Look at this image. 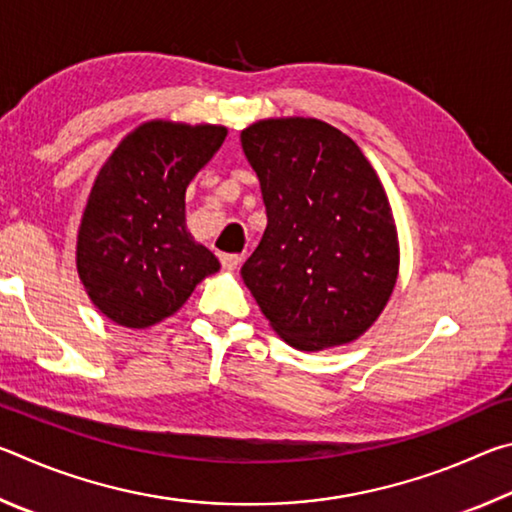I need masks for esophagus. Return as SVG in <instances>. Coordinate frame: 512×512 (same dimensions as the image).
Wrapping results in <instances>:
<instances>
[{"mask_svg":"<svg viewBox=\"0 0 512 512\" xmlns=\"http://www.w3.org/2000/svg\"><path fill=\"white\" fill-rule=\"evenodd\" d=\"M241 262H244V257L241 255H228V253L221 255V266L225 268V271H235Z\"/></svg>","mask_w":512,"mask_h":512,"instance_id":"34e87169","label":"esophagus"}]
</instances>
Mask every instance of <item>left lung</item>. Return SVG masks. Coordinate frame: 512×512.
Listing matches in <instances>:
<instances>
[{
	"mask_svg": "<svg viewBox=\"0 0 512 512\" xmlns=\"http://www.w3.org/2000/svg\"><path fill=\"white\" fill-rule=\"evenodd\" d=\"M266 205V230L241 277L293 348L352 343L395 289L400 244L391 203L366 155L311 117L262 119L241 131Z\"/></svg>",
	"mask_w": 512,
	"mask_h": 512,
	"instance_id": "8db88e82",
	"label": "left lung"
}]
</instances>
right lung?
<instances>
[{
  "label": "right lung",
  "instance_id": "obj_1",
  "mask_svg": "<svg viewBox=\"0 0 512 512\" xmlns=\"http://www.w3.org/2000/svg\"><path fill=\"white\" fill-rule=\"evenodd\" d=\"M225 135V126L153 119L128 133L101 167L76 239V268L112 323H160L221 268L187 232L185 192Z\"/></svg>",
  "mask_w": 512,
  "mask_h": 512
}]
</instances>
